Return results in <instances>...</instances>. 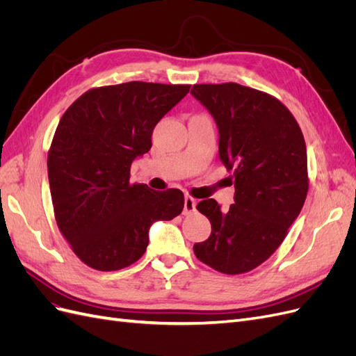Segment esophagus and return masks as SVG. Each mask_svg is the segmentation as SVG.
<instances>
[{"label":"esophagus","instance_id":"1","mask_svg":"<svg viewBox=\"0 0 356 356\" xmlns=\"http://www.w3.org/2000/svg\"><path fill=\"white\" fill-rule=\"evenodd\" d=\"M196 204H197L196 199H193L191 196L186 195V197H184V213L187 215V213L195 212L196 211Z\"/></svg>","mask_w":356,"mask_h":356}]
</instances>
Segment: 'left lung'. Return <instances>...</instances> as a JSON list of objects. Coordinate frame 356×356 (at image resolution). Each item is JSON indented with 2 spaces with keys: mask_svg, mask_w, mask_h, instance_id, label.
<instances>
[{
  "mask_svg": "<svg viewBox=\"0 0 356 356\" xmlns=\"http://www.w3.org/2000/svg\"><path fill=\"white\" fill-rule=\"evenodd\" d=\"M191 95L218 127V153L233 170L234 203H197L211 221L209 238L195 243L196 257L225 275H241L264 263L285 239L303 208L307 153L301 129L273 96L238 83L195 84Z\"/></svg>",
  "mask_w": 356,
  "mask_h": 356,
  "instance_id": "left-lung-1",
  "label": "left lung"
}]
</instances>
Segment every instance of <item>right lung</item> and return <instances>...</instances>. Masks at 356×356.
I'll use <instances>...</instances> for the list:
<instances>
[{"instance_id": "right-lung-1", "label": "right lung", "mask_w": 356, "mask_h": 356, "mask_svg": "<svg viewBox=\"0 0 356 356\" xmlns=\"http://www.w3.org/2000/svg\"><path fill=\"white\" fill-rule=\"evenodd\" d=\"M188 90V84L145 81L104 86L63 113L47 156L53 209L74 254L95 270L134 264L152 224L182 212L181 190L132 184L131 166L149 152L154 126Z\"/></svg>"}]
</instances>
